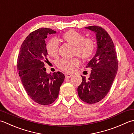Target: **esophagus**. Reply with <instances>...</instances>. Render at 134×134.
Wrapping results in <instances>:
<instances>
[{
    "label": "esophagus",
    "instance_id": "esophagus-1",
    "mask_svg": "<svg viewBox=\"0 0 134 134\" xmlns=\"http://www.w3.org/2000/svg\"><path fill=\"white\" fill-rule=\"evenodd\" d=\"M65 78H70L71 76H72V73H65Z\"/></svg>",
    "mask_w": 134,
    "mask_h": 134
}]
</instances>
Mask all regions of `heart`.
I'll list each match as a JSON object with an SVG mask.
<instances>
[{
    "instance_id": "heart-1",
    "label": "heart",
    "mask_w": 134,
    "mask_h": 134,
    "mask_svg": "<svg viewBox=\"0 0 134 134\" xmlns=\"http://www.w3.org/2000/svg\"><path fill=\"white\" fill-rule=\"evenodd\" d=\"M62 37L67 42L75 46L74 54L80 58L87 59L93 54L95 48L94 41L90 38H84L80 33L75 30H69L65 33ZM59 46V42L57 39H50L46 46L48 54L52 57H57L58 55ZM79 62L77 58H62L57 62V66L65 72H70L75 66H78Z\"/></svg>"
}]
</instances>
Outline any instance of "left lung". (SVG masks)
<instances>
[{"mask_svg":"<svg viewBox=\"0 0 134 134\" xmlns=\"http://www.w3.org/2000/svg\"><path fill=\"white\" fill-rule=\"evenodd\" d=\"M86 29L95 33L97 49L94 57L86 68H91L90 77H82V83L77 88L79 97L90 104L97 103L105 98L116 77L118 61L112 39L104 29L90 26Z\"/></svg>","mask_w":134,"mask_h":134,"instance_id":"obj_1","label":"left lung"}]
</instances>
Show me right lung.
I'll return each mask as SVG.
<instances>
[{
    "label": "right lung",
    "mask_w": 134,
    "mask_h": 134,
    "mask_svg": "<svg viewBox=\"0 0 134 134\" xmlns=\"http://www.w3.org/2000/svg\"><path fill=\"white\" fill-rule=\"evenodd\" d=\"M56 34L50 28H39L31 33L21 45L17 60V69L26 93L39 104H51L58 97L65 76L57 72H46L44 62L48 53L45 39L48 35Z\"/></svg>",
    "instance_id": "add662e5"
}]
</instances>
